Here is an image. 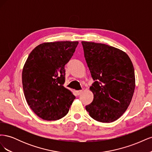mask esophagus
Segmentation results:
<instances>
[{
    "instance_id": "1",
    "label": "esophagus",
    "mask_w": 152,
    "mask_h": 152,
    "mask_svg": "<svg viewBox=\"0 0 152 152\" xmlns=\"http://www.w3.org/2000/svg\"><path fill=\"white\" fill-rule=\"evenodd\" d=\"M76 92H77V95H80L82 93V92H83V90H79V91H77Z\"/></svg>"
}]
</instances>
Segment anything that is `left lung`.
<instances>
[{
  "instance_id": "obj_1",
  "label": "left lung",
  "mask_w": 152,
  "mask_h": 152,
  "mask_svg": "<svg viewBox=\"0 0 152 152\" xmlns=\"http://www.w3.org/2000/svg\"><path fill=\"white\" fill-rule=\"evenodd\" d=\"M84 57L94 80L93 102L86 109L100 122L115 121L129 106L135 89L132 63L123 50L108 45L82 42Z\"/></svg>"
}]
</instances>
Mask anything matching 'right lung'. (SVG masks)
Instances as JSON below:
<instances>
[{
  "label": "right lung",
  "mask_w": 152,
  "mask_h": 152,
  "mask_svg": "<svg viewBox=\"0 0 152 152\" xmlns=\"http://www.w3.org/2000/svg\"><path fill=\"white\" fill-rule=\"evenodd\" d=\"M79 42L58 41L39 44L30 53L22 72L26 102L45 121H57L68 113L75 96L63 86L65 65Z\"/></svg>",
  "instance_id": "1"
}]
</instances>
